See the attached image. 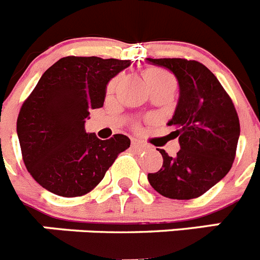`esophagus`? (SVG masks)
<instances>
[{"label":"esophagus","mask_w":260,"mask_h":260,"mask_svg":"<svg viewBox=\"0 0 260 260\" xmlns=\"http://www.w3.org/2000/svg\"><path fill=\"white\" fill-rule=\"evenodd\" d=\"M132 147L133 148H137V150H144V148H146V146H144L143 143H141L139 141H135V139H133Z\"/></svg>","instance_id":"34e87169"}]
</instances>
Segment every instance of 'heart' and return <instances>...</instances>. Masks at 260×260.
I'll return each mask as SVG.
<instances>
[{"mask_svg":"<svg viewBox=\"0 0 260 260\" xmlns=\"http://www.w3.org/2000/svg\"><path fill=\"white\" fill-rule=\"evenodd\" d=\"M143 77L146 79L147 84L150 88L157 86H174V79L167 70L160 68H155V66H151V68L144 69ZM117 83H118V79H113L108 86V93H113L114 89H116Z\"/></svg>","mask_w":260,"mask_h":260,"instance_id":"heart-1","label":"heart"}]
</instances>
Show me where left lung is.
I'll use <instances>...</instances> for the list:
<instances>
[{
  "label": "left lung",
  "mask_w": 260,
  "mask_h": 260,
  "mask_svg": "<svg viewBox=\"0 0 260 260\" xmlns=\"http://www.w3.org/2000/svg\"><path fill=\"white\" fill-rule=\"evenodd\" d=\"M151 65L176 77L180 96L168 122L176 132L181 150L174 157L164 150L162 167L148 173L151 186L171 199H192L221 181L236 157L240 119L217 78L198 61L185 58H146Z\"/></svg>",
  "instance_id": "left-lung-1"
}]
</instances>
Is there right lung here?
I'll return each instance as SVG.
<instances>
[{
  "mask_svg": "<svg viewBox=\"0 0 260 260\" xmlns=\"http://www.w3.org/2000/svg\"><path fill=\"white\" fill-rule=\"evenodd\" d=\"M130 65L69 56L41 75L20 108L17 134L27 171L45 190L66 198L87 194L130 147L126 135L102 141L84 128L89 110L104 105L110 79Z\"/></svg>",
  "mask_w": 260,
  "mask_h": 260,
  "instance_id": "add662e5",
  "label": "right lung"
}]
</instances>
